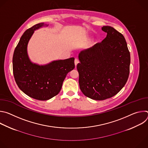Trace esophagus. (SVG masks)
<instances>
[{
  "label": "esophagus",
  "mask_w": 148,
  "mask_h": 148,
  "mask_svg": "<svg viewBox=\"0 0 148 148\" xmlns=\"http://www.w3.org/2000/svg\"><path fill=\"white\" fill-rule=\"evenodd\" d=\"M79 62V61H78V60L77 59V58H75V60H74V63H75V67H77V65L78 64V63Z\"/></svg>",
  "instance_id": "esophagus-1"
}]
</instances>
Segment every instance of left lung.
<instances>
[{
	"label": "left lung",
	"mask_w": 148,
	"mask_h": 148,
	"mask_svg": "<svg viewBox=\"0 0 148 148\" xmlns=\"http://www.w3.org/2000/svg\"><path fill=\"white\" fill-rule=\"evenodd\" d=\"M101 43L78 54L79 85L82 92L95 100H104L118 93L128 80L130 53L123 36L111 26Z\"/></svg>",
	"instance_id": "1"
}]
</instances>
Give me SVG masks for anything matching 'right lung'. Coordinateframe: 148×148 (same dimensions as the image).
<instances>
[{
    "label": "right lung",
    "instance_id": "1",
    "mask_svg": "<svg viewBox=\"0 0 148 148\" xmlns=\"http://www.w3.org/2000/svg\"><path fill=\"white\" fill-rule=\"evenodd\" d=\"M49 25L40 23L27 29L21 37L13 56V71L18 88L36 99L46 101L57 95L67 74L74 67V58L53 60L46 64L33 62L27 52L34 31Z\"/></svg>",
    "mask_w": 148,
    "mask_h": 148
}]
</instances>
